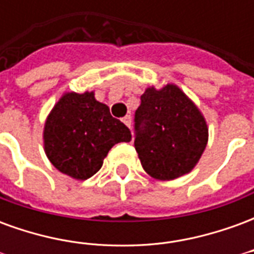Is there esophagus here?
<instances>
[{"instance_id": "esophagus-1", "label": "esophagus", "mask_w": 254, "mask_h": 254, "mask_svg": "<svg viewBox=\"0 0 254 254\" xmlns=\"http://www.w3.org/2000/svg\"><path fill=\"white\" fill-rule=\"evenodd\" d=\"M122 122H124V124H125L127 127H132V117L125 116L124 118H122Z\"/></svg>"}]
</instances>
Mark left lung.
I'll return each mask as SVG.
<instances>
[{
    "mask_svg": "<svg viewBox=\"0 0 254 254\" xmlns=\"http://www.w3.org/2000/svg\"><path fill=\"white\" fill-rule=\"evenodd\" d=\"M134 130L141 166L159 181L190 173L208 143L205 118L176 84L145 89L134 114Z\"/></svg>",
    "mask_w": 254,
    "mask_h": 254,
    "instance_id": "1",
    "label": "left lung"
}]
</instances>
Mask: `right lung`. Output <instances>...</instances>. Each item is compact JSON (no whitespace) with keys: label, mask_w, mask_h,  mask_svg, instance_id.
I'll list each match as a JSON object with an SVG mask.
<instances>
[{"label":"right lung","mask_w":254,"mask_h":254,"mask_svg":"<svg viewBox=\"0 0 254 254\" xmlns=\"http://www.w3.org/2000/svg\"><path fill=\"white\" fill-rule=\"evenodd\" d=\"M132 134L94 91L65 92L47 116L43 129L45 152L63 174L84 181L100 170L111 147L130 141Z\"/></svg>","instance_id":"obj_1"}]
</instances>
